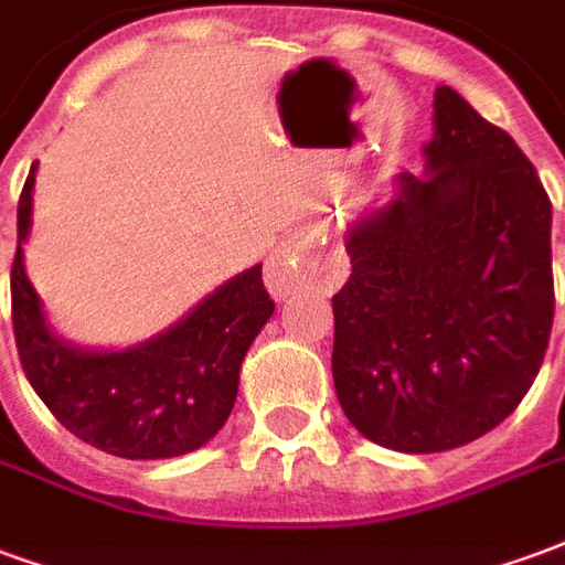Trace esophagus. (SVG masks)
<instances>
[{
    "mask_svg": "<svg viewBox=\"0 0 565 565\" xmlns=\"http://www.w3.org/2000/svg\"><path fill=\"white\" fill-rule=\"evenodd\" d=\"M294 278L296 263L290 259V250H278V254L269 259V266H266V284H269V290L275 296H287L290 294V287H294Z\"/></svg>",
    "mask_w": 565,
    "mask_h": 565,
    "instance_id": "34e87169",
    "label": "esophagus"
}]
</instances>
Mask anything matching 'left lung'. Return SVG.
<instances>
[{"label": "left lung", "instance_id": "obj_1", "mask_svg": "<svg viewBox=\"0 0 565 565\" xmlns=\"http://www.w3.org/2000/svg\"><path fill=\"white\" fill-rule=\"evenodd\" d=\"M332 381L375 445H469L521 405L554 323L551 199L505 129L438 87L424 174L344 230Z\"/></svg>", "mask_w": 565, "mask_h": 565}]
</instances>
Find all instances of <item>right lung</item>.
<instances>
[{"mask_svg":"<svg viewBox=\"0 0 565 565\" xmlns=\"http://www.w3.org/2000/svg\"><path fill=\"white\" fill-rule=\"evenodd\" d=\"M35 162L18 205L11 320L32 391L68 433L127 460H166L202 448L233 412L247 348L275 311L263 266L223 281L169 330L120 351L60 339L23 269Z\"/></svg>","mask_w":565,"mask_h":565,"instance_id":"1","label":"right lung"}]
</instances>
